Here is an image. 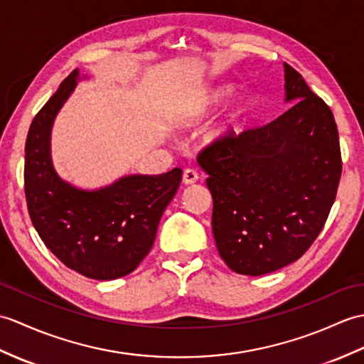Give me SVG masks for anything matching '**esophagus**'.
I'll list each match as a JSON object with an SVG mask.
<instances>
[{
    "mask_svg": "<svg viewBox=\"0 0 364 364\" xmlns=\"http://www.w3.org/2000/svg\"><path fill=\"white\" fill-rule=\"evenodd\" d=\"M198 180V173L193 168H186L183 172V183L184 184H193Z\"/></svg>",
    "mask_w": 364,
    "mask_h": 364,
    "instance_id": "obj_1",
    "label": "esophagus"
}]
</instances>
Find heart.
Segmentation results:
<instances>
[{"instance_id": "1", "label": "heart", "mask_w": 364, "mask_h": 364, "mask_svg": "<svg viewBox=\"0 0 364 364\" xmlns=\"http://www.w3.org/2000/svg\"><path fill=\"white\" fill-rule=\"evenodd\" d=\"M228 95H230V88H218V90H213V91L206 92V95H203V96L197 100L196 105H193L192 109H191V119H200V117L206 116L209 112H213V109H214L218 104L223 102V99H225ZM243 113H245V105H239L237 108L234 109L232 114L230 116V119H228V122H226L225 125H222L220 129L217 130V133H220V132L226 130V127H230L231 124H234Z\"/></svg>"}]
</instances>
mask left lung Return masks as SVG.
<instances>
[{
	"label": "left lung",
	"instance_id": "left-lung-1",
	"mask_svg": "<svg viewBox=\"0 0 364 364\" xmlns=\"http://www.w3.org/2000/svg\"><path fill=\"white\" fill-rule=\"evenodd\" d=\"M284 68L291 107L265 125L228 132L197 156L209 175L218 255L239 274H267L304 256L341 178L332 109L294 68Z\"/></svg>",
	"mask_w": 364,
	"mask_h": 364
}]
</instances>
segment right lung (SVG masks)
Returning a JSON list of instances; mask_svg holds the SVG:
<instances>
[{
  "instance_id": "obj_1",
  "label": "right lung",
  "mask_w": 364,
  "mask_h": 364,
  "mask_svg": "<svg viewBox=\"0 0 364 364\" xmlns=\"http://www.w3.org/2000/svg\"><path fill=\"white\" fill-rule=\"evenodd\" d=\"M77 75V70L68 75L29 127L24 193L32 225L50 252L74 272L112 281L130 274L149 255L183 171L125 176L96 192L79 191L58 178L49 156L50 127Z\"/></svg>"
}]
</instances>
